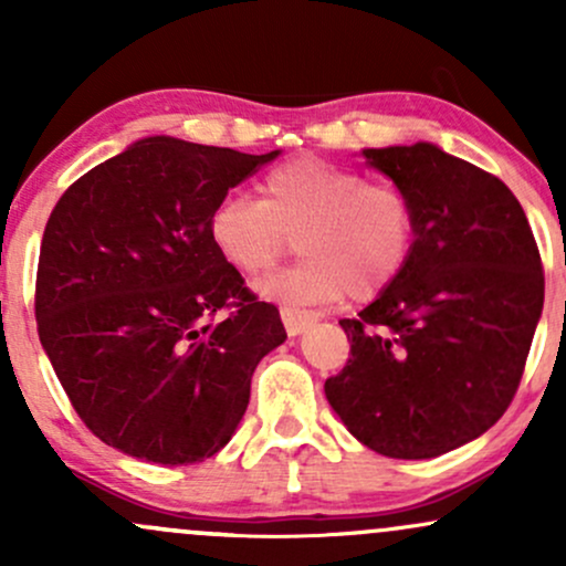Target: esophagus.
Here are the masks:
<instances>
[{"label":"esophagus","instance_id":"obj_1","mask_svg":"<svg viewBox=\"0 0 566 566\" xmlns=\"http://www.w3.org/2000/svg\"><path fill=\"white\" fill-rule=\"evenodd\" d=\"M282 322H284V329H287V335L290 337H297V335H303L305 329H308L311 324L316 322V316L308 314V311L282 308Z\"/></svg>","mask_w":566,"mask_h":566}]
</instances>
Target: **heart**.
<instances>
[{
    "mask_svg": "<svg viewBox=\"0 0 566 566\" xmlns=\"http://www.w3.org/2000/svg\"><path fill=\"white\" fill-rule=\"evenodd\" d=\"M261 201L226 193L212 207L207 237L229 269L258 276L292 239L303 261L258 282V295L290 308L356 301L386 292L407 269L415 247V210L401 188L367 184L361 172L316 157L265 172Z\"/></svg>",
    "mask_w": 566,
    "mask_h": 566,
    "instance_id": "heart-1",
    "label": "heart"
}]
</instances>
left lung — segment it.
Returning <instances> with one entry per match:
<instances>
[{
  "mask_svg": "<svg viewBox=\"0 0 566 566\" xmlns=\"http://www.w3.org/2000/svg\"><path fill=\"white\" fill-rule=\"evenodd\" d=\"M415 210L401 276L343 319L350 359L324 382L369 450L426 460L492 428L522 380L543 314L541 252L511 188L433 143L361 148Z\"/></svg>",
  "mask_w": 566,
  "mask_h": 566,
  "instance_id": "1",
  "label": "left lung"
}]
</instances>
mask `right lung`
I'll use <instances>...</instances> for the list:
<instances>
[{
	"mask_svg": "<svg viewBox=\"0 0 566 566\" xmlns=\"http://www.w3.org/2000/svg\"><path fill=\"white\" fill-rule=\"evenodd\" d=\"M282 151L135 140L44 226L36 327L76 415L129 458L188 465L229 444L258 361L287 340L207 237L212 207ZM231 307L223 323L206 322Z\"/></svg>",
	"mask_w": 566,
	"mask_h": 566,
	"instance_id": "right-lung-1",
	"label": "right lung"
}]
</instances>
